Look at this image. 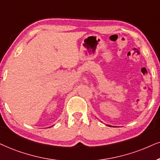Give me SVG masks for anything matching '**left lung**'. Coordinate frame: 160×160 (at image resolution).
<instances>
[{"instance_id": "1", "label": "left lung", "mask_w": 160, "mask_h": 160, "mask_svg": "<svg viewBox=\"0 0 160 160\" xmlns=\"http://www.w3.org/2000/svg\"><path fill=\"white\" fill-rule=\"evenodd\" d=\"M108 126H111V125H108ZM111 127H112V126H111Z\"/></svg>"}]
</instances>
